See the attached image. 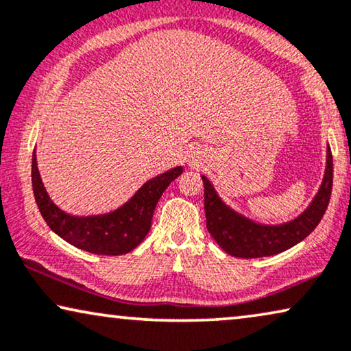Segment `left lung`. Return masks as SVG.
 <instances>
[{"label": "left lung", "instance_id": "obj_1", "mask_svg": "<svg viewBox=\"0 0 351 351\" xmlns=\"http://www.w3.org/2000/svg\"><path fill=\"white\" fill-rule=\"evenodd\" d=\"M332 154L328 146L326 171L319 191L302 215L282 224H260L228 207L207 176L204 181V207L207 230L221 249L237 258H260L281 254L302 242L321 221L332 193Z\"/></svg>", "mask_w": 351, "mask_h": 351}]
</instances>
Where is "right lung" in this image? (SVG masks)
<instances>
[{
    "label": "right lung",
    "mask_w": 351,
    "mask_h": 351,
    "mask_svg": "<svg viewBox=\"0 0 351 351\" xmlns=\"http://www.w3.org/2000/svg\"><path fill=\"white\" fill-rule=\"evenodd\" d=\"M181 173L183 167H175L146 181L128 202L114 212L77 217L65 213L51 200L41 181L36 154L32 157V186L41 217L69 244L97 255H125L136 249L151 230L154 210L163 191Z\"/></svg>",
    "instance_id": "right-lung-1"
}]
</instances>
